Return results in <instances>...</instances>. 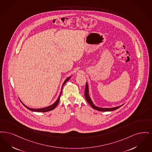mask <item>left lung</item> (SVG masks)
Listing matches in <instances>:
<instances>
[{
	"label": "left lung",
	"mask_w": 152,
	"mask_h": 152,
	"mask_svg": "<svg viewBox=\"0 0 152 152\" xmlns=\"http://www.w3.org/2000/svg\"><path fill=\"white\" fill-rule=\"evenodd\" d=\"M85 96L86 98L87 102L89 103V104L93 107L94 109L98 110L99 111H113L115 110L118 109L120 107L123 106H119V107H114V108H100L97 106H95L93 104V102L91 100V99H90L89 95H88V85L87 83L86 82V87H85Z\"/></svg>",
	"instance_id": "8db88e82"
}]
</instances>
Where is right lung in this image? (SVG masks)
Here are the masks:
<instances>
[{"mask_svg": "<svg viewBox=\"0 0 152 152\" xmlns=\"http://www.w3.org/2000/svg\"><path fill=\"white\" fill-rule=\"evenodd\" d=\"M70 78V77H69V78H67L65 80V82H64V83H63L62 87V90L63 86H64V85H65V84L66 83V82L69 80ZM61 93H62V91H61V93H60V95H59L58 98V99L57 100V101H56L54 104H52V105H51V106H49V107H45V108H39V109H33V108H29V107H26V106H25V105H24L22 102H21V103H23V104L24 106H25V107H26V108H28V110H31V111H32L42 112H48V111H50L53 110V109H54V108L56 107V106L58 105V103H59V98H60V96H61Z\"/></svg>", "mask_w": 152, "mask_h": 152, "instance_id": "add662e5", "label": "right lung"}]
</instances>
